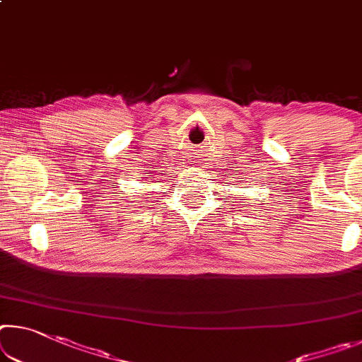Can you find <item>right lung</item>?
<instances>
[{"label":"right lung","instance_id":"add662e5","mask_svg":"<svg viewBox=\"0 0 362 362\" xmlns=\"http://www.w3.org/2000/svg\"><path fill=\"white\" fill-rule=\"evenodd\" d=\"M146 180H153V175H148V177H145V182ZM145 182H143V183H145Z\"/></svg>","mask_w":362,"mask_h":362}]
</instances>
